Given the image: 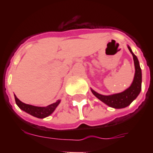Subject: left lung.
Returning a JSON list of instances; mask_svg holds the SVG:
<instances>
[{
	"mask_svg": "<svg viewBox=\"0 0 153 153\" xmlns=\"http://www.w3.org/2000/svg\"><path fill=\"white\" fill-rule=\"evenodd\" d=\"M128 48L133 55L134 67H135V74H134L133 81L131 86L123 92L110 94V95H102L91 89V92L96 98H98L99 100L104 102L105 104H106L109 107H112L114 109H122L129 105L137 98L141 91L142 73H141L140 63H139L137 57L131 50L130 47L128 46Z\"/></svg>",
	"mask_w": 153,
	"mask_h": 153,
	"instance_id": "8db88e82",
	"label": "left lung"
}]
</instances>
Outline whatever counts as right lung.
Returning a JSON list of instances; mask_svg holds the SVG:
<instances>
[{"label": "right lung", "instance_id": "1", "mask_svg": "<svg viewBox=\"0 0 153 153\" xmlns=\"http://www.w3.org/2000/svg\"><path fill=\"white\" fill-rule=\"evenodd\" d=\"M15 96L16 103V105H17L18 107L20 109H22L23 111L26 112V113H27L30 115H32V116L36 117L37 118H44V117L50 116L53 112L55 111L56 107L60 103V100H58L56 102L53 103V104L49 105L48 106H35V105H32L25 104V103H24V102L19 100L16 98V96Z\"/></svg>", "mask_w": 153, "mask_h": 153}]
</instances>
